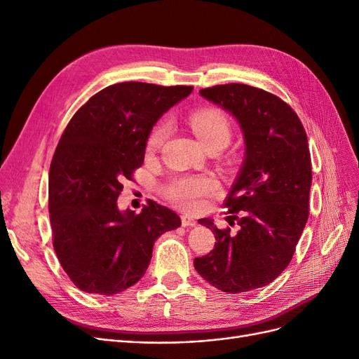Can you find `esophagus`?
Wrapping results in <instances>:
<instances>
[{"label":"esophagus","mask_w":359,"mask_h":359,"mask_svg":"<svg viewBox=\"0 0 359 359\" xmlns=\"http://www.w3.org/2000/svg\"><path fill=\"white\" fill-rule=\"evenodd\" d=\"M181 224L184 227H193L197 224V221L193 219L191 217H187V215H181Z\"/></svg>","instance_id":"obj_1"}]
</instances>
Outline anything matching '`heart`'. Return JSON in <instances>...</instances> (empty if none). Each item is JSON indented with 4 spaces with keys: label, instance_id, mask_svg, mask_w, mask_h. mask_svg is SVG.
<instances>
[{
    "label": "heart",
    "instance_id": "heart-1",
    "mask_svg": "<svg viewBox=\"0 0 359 359\" xmlns=\"http://www.w3.org/2000/svg\"><path fill=\"white\" fill-rule=\"evenodd\" d=\"M196 137L206 148L226 147L231 138V123L224 111L205 108L196 111L189 118ZM170 125L166 118L160 120L147 138V151L154 153L169 137ZM166 199L187 212H197L205 206L208 197L219 193V184L212 177L182 175L170 178L162 189Z\"/></svg>",
    "mask_w": 359,
    "mask_h": 359
}]
</instances>
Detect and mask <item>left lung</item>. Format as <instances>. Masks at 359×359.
Here are the masks:
<instances>
[{
    "label": "left lung",
    "mask_w": 359,
    "mask_h": 359,
    "mask_svg": "<svg viewBox=\"0 0 359 359\" xmlns=\"http://www.w3.org/2000/svg\"><path fill=\"white\" fill-rule=\"evenodd\" d=\"M206 100L238 118L246 153L224 208L239 231L201 224L215 234L214 250L194 258V269L212 287L245 292L273 282L290 264L309 217L312 160L306 130L279 96L248 84L201 89Z\"/></svg>",
    "instance_id": "8db88e82"
}]
</instances>
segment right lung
<instances>
[{"label": "right lung", "instance_id": "right-lung-1", "mask_svg": "<svg viewBox=\"0 0 359 359\" xmlns=\"http://www.w3.org/2000/svg\"><path fill=\"white\" fill-rule=\"evenodd\" d=\"M193 86L125 81L93 95L72 116L48 172L53 248L79 290L113 295L135 285L154 241L181 226L180 217L148 199L141 214L120 212L123 181L144 163L157 118Z\"/></svg>", "mask_w": 359, "mask_h": 359}]
</instances>
